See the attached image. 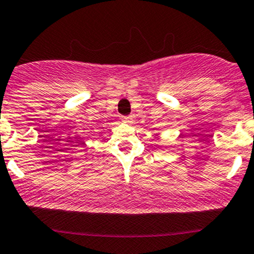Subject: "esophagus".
I'll return each instance as SVG.
<instances>
[{
	"mask_svg": "<svg viewBox=\"0 0 254 254\" xmlns=\"http://www.w3.org/2000/svg\"><path fill=\"white\" fill-rule=\"evenodd\" d=\"M122 122H124V123H131V122H132V118H131V117H127V116L122 117Z\"/></svg>",
	"mask_w": 254,
	"mask_h": 254,
	"instance_id": "obj_1",
	"label": "esophagus"
}]
</instances>
